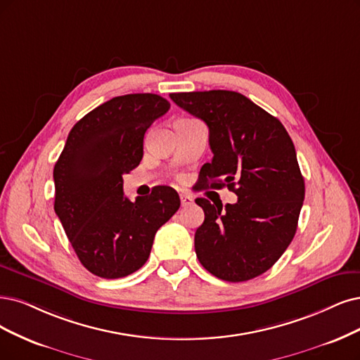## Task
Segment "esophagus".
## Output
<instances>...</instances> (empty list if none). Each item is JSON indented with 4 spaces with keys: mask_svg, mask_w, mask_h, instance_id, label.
I'll return each mask as SVG.
<instances>
[{
    "mask_svg": "<svg viewBox=\"0 0 360 360\" xmlns=\"http://www.w3.org/2000/svg\"><path fill=\"white\" fill-rule=\"evenodd\" d=\"M193 197H190L188 194H181V205L182 207H188L193 205Z\"/></svg>",
    "mask_w": 360,
    "mask_h": 360,
    "instance_id": "34e87169",
    "label": "esophagus"
}]
</instances>
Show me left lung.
Masks as SVG:
<instances>
[{"instance_id":"left-lung-1","label":"left lung","mask_w":360,"mask_h":360,"mask_svg":"<svg viewBox=\"0 0 360 360\" xmlns=\"http://www.w3.org/2000/svg\"><path fill=\"white\" fill-rule=\"evenodd\" d=\"M170 99L209 127L214 158L200 169L202 188L237 194L225 209L195 200L205 210L194 236L197 258L222 281H250L273 267L297 231L305 187L294 142L276 117L242 93H172Z\"/></svg>"}]
</instances>
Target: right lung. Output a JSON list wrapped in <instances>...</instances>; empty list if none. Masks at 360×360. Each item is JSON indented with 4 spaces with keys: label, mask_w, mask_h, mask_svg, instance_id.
I'll use <instances>...</instances> for the list:
<instances>
[{
    "label": "right lung",
    "mask_w": 360,
    "mask_h": 360,
    "mask_svg": "<svg viewBox=\"0 0 360 360\" xmlns=\"http://www.w3.org/2000/svg\"><path fill=\"white\" fill-rule=\"evenodd\" d=\"M169 108L153 93L112 98L75 123L55 165V212L79 262L98 277L139 270L157 230L181 206L166 185L135 202L123 193V175L142 160L146 129Z\"/></svg>",
    "instance_id": "add662e5"
}]
</instances>
